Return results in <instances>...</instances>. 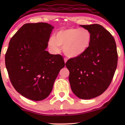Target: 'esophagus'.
Here are the masks:
<instances>
[{"instance_id": "34e87169", "label": "esophagus", "mask_w": 125, "mask_h": 125, "mask_svg": "<svg viewBox=\"0 0 125 125\" xmlns=\"http://www.w3.org/2000/svg\"><path fill=\"white\" fill-rule=\"evenodd\" d=\"M64 62H65V63H66V61H67V60H68V59H67V58L65 57L64 59Z\"/></svg>"}]
</instances>
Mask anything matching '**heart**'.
I'll use <instances>...</instances> for the list:
<instances>
[{"label":"heart","instance_id":"1","mask_svg":"<svg viewBox=\"0 0 125 125\" xmlns=\"http://www.w3.org/2000/svg\"><path fill=\"white\" fill-rule=\"evenodd\" d=\"M92 39V35L88 29L70 27L56 32L49 39L48 45L54 52H59V46L63 47L66 56L74 57L88 49Z\"/></svg>","mask_w":125,"mask_h":125}]
</instances>
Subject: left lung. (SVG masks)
<instances>
[{
    "label": "left lung",
    "mask_w": 125,
    "mask_h": 125,
    "mask_svg": "<svg viewBox=\"0 0 125 125\" xmlns=\"http://www.w3.org/2000/svg\"><path fill=\"white\" fill-rule=\"evenodd\" d=\"M80 26L91 32V43L85 52L71 58L65 65L72 92L78 98L89 100L102 94L109 86L117 68L118 53L114 37L102 25Z\"/></svg>",
    "instance_id": "1"
}]
</instances>
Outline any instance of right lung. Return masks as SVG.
I'll use <instances>...</instances> for the list:
<instances>
[{
    "label": "right lung",
    "instance_id": "1",
    "mask_svg": "<svg viewBox=\"0 0 125 125\" xmlns=\"http://www.w3.org/2000/svg\"><path fill=\"white\" fill-rule=\"evenodd\" d=\"M53 28L46 23L25 24L9 42L5 64L10 80L15 90L30 100L47 98L65 66L62 56L45 51Z\"/></svg>",
    "mask_w": 125,
    "mask_h": 125
}]
</instances>
